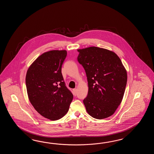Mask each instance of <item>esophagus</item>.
Returning <instances> with one entry per match:
<instances>
[{
	"label": "esophagus",
	"mask_w": 154,
	"mask_h": 154,
	"mask_svg": "<svg viewBox=\"0 0 154 154\" xmlns=\"http://www.w3.org/2000/svg\"><path fill=\"white\" fill-rule=\"evenodd\" d=\"M76 94H77V89L74 88V89H73V95L76 96Z\"/></svg>",
	"instance_id": "obj_1"
}]
</instances>
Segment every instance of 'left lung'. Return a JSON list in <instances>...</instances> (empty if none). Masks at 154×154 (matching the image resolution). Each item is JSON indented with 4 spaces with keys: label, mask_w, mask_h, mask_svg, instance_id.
I'll list each match as a JSON object with an SVG mask.
<instances>
[{
    "label": "left lung",
    "mask_w": 154,
    "mask_h": 154,
    "mask_svg": "<svg viewBox=\"0 0 154 154\" xmlns=\"http://www.w3.org/2000/svg\"><path fill=\"white\" fill-rule=\"evenodd\" d=\"M78 61L84 68L88 82L85 108L93 118L102 119L113 115L121 104L127 74L115 53L97 47L78 50Z\"/></svg>",
    "instance_id": "8db88e82"
}]
</instances>
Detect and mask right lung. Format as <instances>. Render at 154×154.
Returning a JSON list of instances; mask_svg holds the SVG:
<instances>
[{
  "instance_id": "1",
  "label": "right lung",
  "mask_w": 154,
  "mask_h": 154,
  "mask_svg": "<svg viewBox=\"0 0 154 154\" xmlns=\"http://www.w3.org/2000/svg\"><path fill=\"white\" fill-rule=\"evenodd\" d=\"M66 55V50L44 53L33 62L26 73L29 101L40 115L52 121L66 115L73 98L62 74Z\"/></svg>"
}]
</instances>
